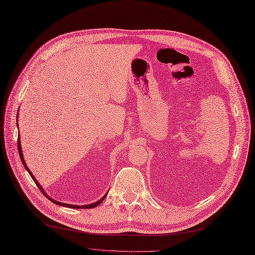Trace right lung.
I'll use <instances>...</instances> for the list:
<instances>
[{
  "label": "right lung",
  "instance_id": "obj_1",
  "mask_svg": "<svg viewBox=\"0 0 255 255\" xmlns=\"http://www.w3.org/2000/svg\"><path fill=\"white\" fill-rule=\"evenodd\" d=\"M17 149H18V153H19V156H20V160H21V162H22V165L25 166V168L27 169L28 170V172H29V174L31 175V177H32V179L35 181V184L37 185V187L39 188V190L44 194V196H46V194L44 193V191H43V189L41 188V186L38 184V181L35 179V177L33 176V174H32V172L29 170V168L27 167V165H26V163H25V161H23V156H22V152H21V147H20V143H19V138L17 139ZM106 196H107V194L106 195L101 199V200H99V201H96V202H94V203H91V204H88V205H72V204H66V203H62V202H59V201H56V200H54L53 198H50L48 196H46L48 199H50L52 202H54L55 204H58V205H62V207H66V208H71V209H93V208H95V207H99V205L104 201V199L106 198Z\"/></svg>",
  "mask_w": 255,
  "mask_h": 255
}]
</instances>
